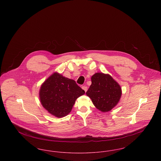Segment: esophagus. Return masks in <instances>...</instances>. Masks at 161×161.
Wrapping results in <instances>:
<instances>
[{"instance_id":"esophagus-1","label":"esophagus","mask_w":161,"mask_h":161,"mask_svg":"<svg viewBox=\"0 0 161 161\" xmlns=\"http://www.w3.org/2000/svg\"><path fill=\"white\" fill-rule=\"evenodd\" d=\"M82 89L84 90L85 92H86L87 91V87L86 86H85V85L82 86Z\"/></svg>"}]
</instances>
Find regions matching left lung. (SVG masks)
<instances>
[{"mask_svg":"<svg viewBox=\"0 0 161 161\" xmlns=\"http://www.w3.org/2000/svg\"><path fill=\"white\" fill-rule=\"evenodd\" d=\"M92 84L86 95L94 106L101 112H108L118 104L121 96L118 83L108 74L96 73L91 78Z\"/></svg>","mask_w":161,"mask_h":161,"instance_id":"left-lung-1","label":"left lung"}]
</instances>
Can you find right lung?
<instances>
[{
    "mask_svg": "<svg viewBox=\"0 0 161 161\" xmlns=\"http://www.w3.org/2000/svg\"><path fill=\"white\" fill-rule=\"evenodd\" d=\"M85 93L76 82L54 73L42 85L40 99L42 106L58 118L65 116L71 111L75 100Z\"/></svg>",
    "mask_w": 161,
    "mask_h": 161,
    "instance_id": "add662e5",
    "label": "right lung"
}]
</instances>
